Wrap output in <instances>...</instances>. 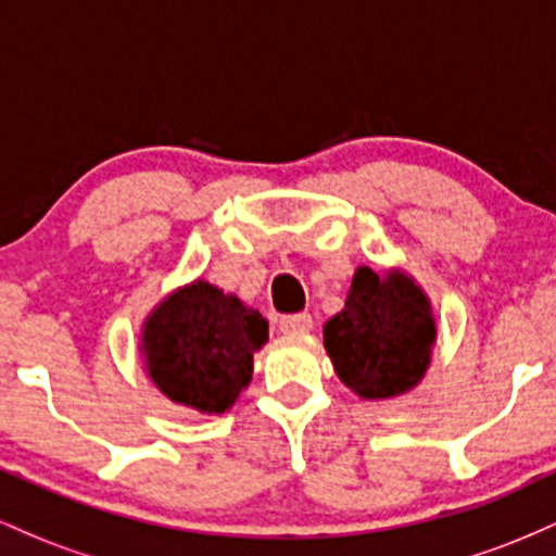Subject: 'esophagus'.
Returning <instances> with one entry per match:
<instances>
[{"label": "esophagus", "mask_w": 556, "mask_h": 556, "mask_svg": "<svg viewBox=\"0 0 556 556\" xmlns=\"http://www.w3.org/2000/svg\"><path fill=\"white\" fill-rule=\"evenodd\" d=\"M279 329H282L285 334H305V331L314 329V318H311V314L282 316L279 318Z\"/></svg>", "instance_id": "esophagus-1"}]
</instances>
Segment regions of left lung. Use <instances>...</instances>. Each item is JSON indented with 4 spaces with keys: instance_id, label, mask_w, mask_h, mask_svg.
<instances>
[{
    "instance_id": "1",
    "label": "left lung",
    "mask_w": 556,
    "mask_h": 556,
    "mask_svg": "<svg viewBox=\"0 0 556 556\" xmlns=\"http://www.w3.org/2000/svg\"><path fill=\"white\" fill-rule=\"evenodd\" d=\"M437 337L429 300L405 274L361 266L342 314L324 327L334 371L366 400L394 397L418 384Z\"/></svg>"
}]
</instances>
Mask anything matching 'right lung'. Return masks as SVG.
Here are the masks:
<instances>
[{"label": "right lung", "mask_w": 556, "mask_h": 556, "mask_svg": "<svg viewBox=\"0 0 556 556\" xmlns=\"http://www.w3.org/2000/svg\"><path fill=\"white\" fill-rule=\"evenodd\" d=\"M269 324L208 282L175 292L149 316L143 353L154 384L201 413H225L251 381Z\"/></svg>", "instance_id": "1"}]
</instances>
